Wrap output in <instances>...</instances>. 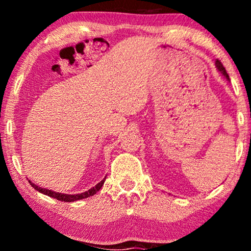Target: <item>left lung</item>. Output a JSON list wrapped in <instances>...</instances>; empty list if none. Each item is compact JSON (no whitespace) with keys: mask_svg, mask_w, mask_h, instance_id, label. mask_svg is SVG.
Masks as SVG:
<instances>
[{"mask_svg":"<svg viewBox=\"0 0 251 251\" xmlns=\"http://www.w3.org/2000/svg\"><path fill=\"white\" fill-rule=\"evenodd\" d=\"M216 67H217V70H218V72H221L222 74H223L224 76L226 77L227 80H229V75H227V73H226V68L223 67V65H222L221 63V61L220 60H216Z\"/></svg>","mask_w":251,"mask_h":251,"instance_id":"1","label":"left lung"}]
</instances>
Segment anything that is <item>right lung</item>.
<instances>
[{
  "mask_svg": "<svg viewBox=\"0 0 251 251\" xmlns=\"http://www.w3.org/2000/svg\"><path fill=\"white\" fill-rule=\"evenodd\" d=\"M105 179L106 177L103 178V179L100 181V183H98L96 186H93L92 189H89L88 191H85L82 192V194H75V195H67V194H61V192H55V191H51V190H48V189H43L41 186H37L35 185L34 183H31L30 180L29 184L31 186H33L34 189L36 190V191L41 192V194L46 195V196H50L51 198H56L57 201H79V200H83V198H87V197H91V196L96 195L98 191H99L100 189H101V186L103 185V183H105Z\"/></svg>",
  "mask_w": 251,
  "mask_h": 251,
  "instance_id": "1",
  "label": "right lung"
}]
</instances>
